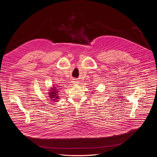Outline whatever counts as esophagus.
<instances>
[{
    "mask_svg": "<svg viewBox=\"0 0 157 157\" xmlns=\"http://www.w3.org/2000/svg\"><path fill=\"white\" fill-rule=\"evenodd\" d=\"M74 83H78V82H77V81H75Z\"/></svg>",
    "mask_w": 157,
    "mask_h": 157,
    "instance_id": "34e87169",
    "label": "esophagus"
}]
</instances>
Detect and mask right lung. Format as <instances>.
Masks as SVG:
<instances>
[{
	"label": "right lung",
	"mask_w": 157,
	"mask_h": 157,
	"mask_svg": "<svg viewBox=\"0 0 157 157\" xmlns=\"http://www.w3.org/2000/svg\"><path fill=\"white\" fill-rule=\"evenodd\" d=\"M50 92H49V97L51 99H52L53 101H57V100L59 98V96L58 94V89L56 88V87H53L52 89H50Z\"/></svg>",
	"instance_id": "add662e5"
}]
</instances>
